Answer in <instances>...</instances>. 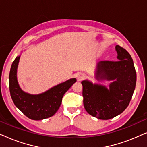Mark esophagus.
I'll use <instances>...</instances> for the list:
<instances>
[{"label":"esophagus","instance_id":"esophagus-1","mask_svg":"<svg viewBox=\"0 0 147 147\" xmlns=\"http://www.w3.org/2000/svg\"><path fill=\"white\" fill-rule=\"evenodd\" d=\"M84 78H85L84 74H79V75L78 76V80H79V81H82Z\"/></svg>","mask_w":147,"mask_h":147}]
</instances>
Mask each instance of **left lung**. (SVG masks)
I'll return each instance as SVG.
<instances>
[{"mask_svg":"<svg viewBox=\"0 0 147 147\" xmlns=\"http://www.w3.org/2000/svg\"><path fill=\"white\" fill-rule=\"evenodd\" d=\"M118 61H103L98 64L96 78L114 81L110 89L82 82L83 102L88 114L102 120H108L121 114L127 108L135 89L136 74L129 53L120 45L116 46Z\"/></svg>","mask_w":147,"mask_h":147,"instance_id":"8db88e82","label":"left lung"}]
</instances>
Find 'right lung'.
Instances as JSON below:
<instances>
[{
    "label": "right lung",
    "instance_id": "right-lung-1",
    "mask_svg": "<svg viewBox=\"0 0 147 147\" xmlns=\"http://www.w3.org/2000/svg\"><path fill=\"white\" fill-rule=\"evenodd\" d=\"M20 57L12 63L9 74V90L15 105L30 119L43 120L51 117L59 109L64 94L75 83L72 78L39 95L25 93L20 88L17 79V69Z\"/></svg>",
    "mask_w": 147,
    "mask_h": 147
}]
</instances>
